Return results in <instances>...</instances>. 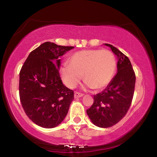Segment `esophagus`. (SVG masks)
I'll list each match as a JSON object with an SVG mask.
<instances>
[{"label": "esophagus", "mask_w": 157, "mask_h": 157, "mask_svg": "<svg viewBox=\"0 0 157 157\" xmlns=\"http://www.w3.org/2000/svg\"><path fill=\"white\" fill-rule=\"evenodd\" d=\"M83 96H84L83 93H78V92H75V93H74V98H81V97H82Z\"/></svg>", "instance_id": "esophagus-1"}]
</instances>
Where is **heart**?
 <instances>
[{"mask_svg": "<svg viewBox=\"0 0 157 157\" xmlns=\"http://www.w3.org/2000/svg\"><path fill=\"white\" fill-rule=\"evenodd\" d=\"M117 70V60L108 50H85L75 52L69 64L60 68L61 79L65 85L74 88L82 75L87 88L101 90L111 82Z\"/></svg>", "mask_w": 157, "mask_h": 157, "instance_id": "heart-1", "label": "heart"}]
</instances>
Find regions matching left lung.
I'll list each match as a JSON object with an SVG mask.
<instances>
[{
	"label": "left lung",
	"instance_id": "8db88e82",
	"mask_svg": "<svg viewBox=\"0 0 157 157\" xmlns=\"http://www.w3.org/2000/svg\"><path fill=\"white\" fill-rule=\"evenodd\" d=\"M117 56V73L102 92L93 96V104L87 113L93 124L110 128L117 124L126 115L131 105L136 83V75L129 59L109 44Z\"/></svg>",
	"mask_w": 157,
	"mask_h": 157
}]
</instances>
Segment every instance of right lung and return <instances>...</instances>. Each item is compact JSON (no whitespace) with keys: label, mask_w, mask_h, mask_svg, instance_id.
I'll use <instances>...</instances> for the list:
<instances>
[{"label":"right lung","mask_w":157,"mask_h":157,"mask_svg":"<svg viewBox=\"0 0 157 157\" xmlns=\"http://www.w3.org/2000/svg\"><path fill=\"white\" fill-rule=\"evenodd\" d=\"M73 48L45 42L32 51L22 66L20 100L26 116L37 125L55 128L67 114L74 93L60 77V58Z\"/></svg>","instance_id":"1"}]
</instances>
